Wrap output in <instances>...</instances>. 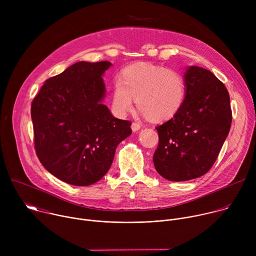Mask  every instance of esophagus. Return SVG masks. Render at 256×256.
I'll return each mask as SVG.
<instances>
[{"label":"esophagus","mask_w":256,"mask_h":256,"mask_svg":"<svg viewBox=\"0 0 256 256\" xmlns=\"http://www.w3.org/2000/svg\"><path fill=\"white\" fill-rule=\"evenodd\" d=\"M140 128V124L138 122H132V132H138Z\"/></svg>","instance_id":"esophagus-1"}]
</instances>
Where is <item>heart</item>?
Masks as SVG:
<instances>
[{
  "instance_id": "obj_1",
  "label": "heart",
  "mask_w": 256,
  "mask_h": 256,
  "mask_svg": "<svg viewBox=\"0 0 256 256\" xmlns=\"http://www.w3.org/2000/svg\"><path fill=\"white\" fill-rule=\"evenodd\" d=\"M132 97L144 116L164 122L175 116L186 97V81L180 72L162 66L138 62L122 70L112 88L114 112L126 116L132 107Z\"/></svg>"
}]
</instances>
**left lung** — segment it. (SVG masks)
I'll return each instance as SVG.
<instances>
[{
  "label": "left lung",
  "mask_w": 256,
  "mask_h": 256,
  "mask_svg": "<svg viewBox=\"0 0 256 256\" xmlns=\"http://www.w3.org/2000/svg\"><path fill=\"white\" fill-rule=\"evenodd\" d=\"M184 78V106L156 128L159 144L154 166L170 181H186L206 174L216 162L232 122L228 90L212 72L190 66Z\"/></svg>",
  "instance_id": "left-lung-1"
}]
</instances>
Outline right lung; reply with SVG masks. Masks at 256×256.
I'll return each mask as SVG.
<instances>
[{"label":"right lung","instance_id":"right-lung-1","mask_svg":"<svg viewBox=\"0 0 256 256\" xmlns=\"http://www.w3.org/2000/svg\"><path fill=\"white\" fill-rule=\"evenodd\" d=\"M110 62H79L46 81L32 100L34 148L44 167L66 184L99 181L110 168L132 122L116 118L101 101Z\"/></svg>","mask_w":256,"mask_h":256}]
</instances>
